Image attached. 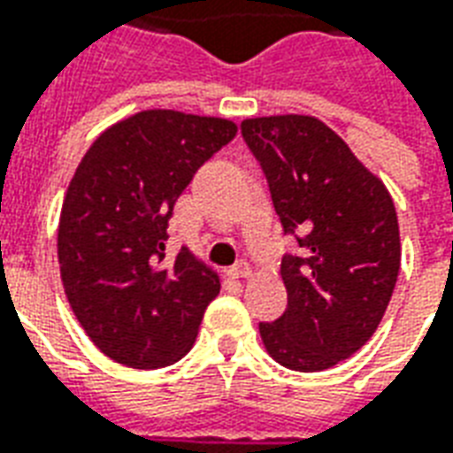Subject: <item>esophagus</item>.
Wrapping results in <instances>:
<instances>
[{
  "instance_id": "obj_1",
  "label": "esophagus",
  "mask_w": 453,
  "mask_h": 453,
  "mask_svg": "<svg viewBox=\"0 0 453 453\" xmlns=\"http://www.w3.org/2000/svg\"><path fill=\"white\" fill-rule=\"evenodd\" d=\"M230 274L235 276V279H250V276H252V269H250L247 262H237V265L230 269Z\"/></svg>"
}]
</instances>
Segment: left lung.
<instances>
[{"label": "left lung", "mask_w": 453, "mask_h": 453, "mask_svg": "<svg viewBox=\"0 0 453 453\" xmlns=\"http://www.w3.org/2000/svg\"><path fill=\"white\" fill-rule=\"evenodd\" d=\"M242 138L262 165L284 235L288 305L259 323L266 351L294 371H325L376 333L400 272L395 206L379 177L313 116L242 120Z\"/></svg>", "instance_id": "obj_1"}]
</instances>
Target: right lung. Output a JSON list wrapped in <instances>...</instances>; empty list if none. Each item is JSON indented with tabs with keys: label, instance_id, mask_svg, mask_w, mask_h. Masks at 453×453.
<instances>
[{
	"label": "right lung",
	"instance_id": "1",
	"mask_svg": "<svg viewBox=\"0 0 453 453\" xmlns=\"http://www.w3.org/2000/svg\"><path fill=\"white\" fill-rule=\"evenodd\" d=\"M235 133L226 119L140 111L104 130L74 172L58 227L60 276L84 333L113 361L159 369L194 347L220 281L188 250L165 259L169 218Z\"/></svg>",
	"mask_w": 453,
	"mask_h": 453
}]
</instances>
